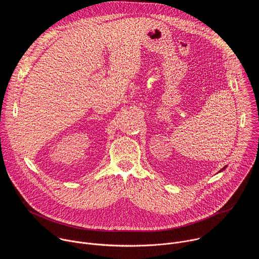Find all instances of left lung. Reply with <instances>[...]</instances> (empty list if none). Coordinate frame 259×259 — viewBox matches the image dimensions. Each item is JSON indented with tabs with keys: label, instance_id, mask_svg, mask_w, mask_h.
I'll return each instance as SVG.
<instances>
[{
	"label": "left lung",
	"instance_id": "8db88e82",
	"mask_svg": "<svg viewBox=\"0 0 259 259\" xmlns=\"http://www.w3.org/2000/svg\"><path fill=\"white\" fill-rule=\"evenodd\" d=\"M226 168H227V166H226V167H224V168H223V169H221V170H225Z\"/></svg>",
	"mask_w": 259,
	"mask_h": 259
}]
</instances>
